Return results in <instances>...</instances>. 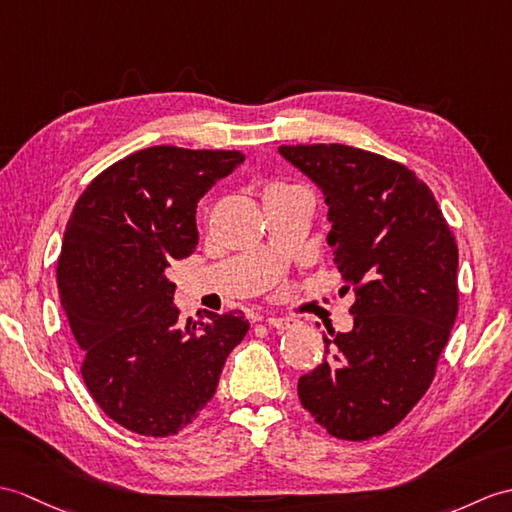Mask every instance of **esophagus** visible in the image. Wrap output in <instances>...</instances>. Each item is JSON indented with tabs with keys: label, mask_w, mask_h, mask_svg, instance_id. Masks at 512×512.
Masks as SVG:
<instances>
[{
	"label": "esophagus",
	"mask_w": 512,
	"mask_h": 512,
	"mask_svg": "<svg viewBox=\"0 0 512 512\" xmlns=\"http://www.w3.org/2000/svg\"><path fill=\"white\" fill-rule=\"evenodd\" d=\"M266 323L270 325V327H275V329H292L294 325H296V320L294 318H283V316H266L264 318Z\"/></svg>",
	"instance_id": "obj_1"
}]
</instances>
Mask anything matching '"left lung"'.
<instances>
[{"instance_id": "obj_1", "label": "left lung", "mask_w": 512, "mask_h": 512, "mask_svg": "<svg viewBox=\"0 0 512 512\" xmlns=\"http://www.w3.org/2000/svg\"><path fill=\"white\" fill-rule=\"evenodd\" d=\"M279 152L323 189L342 290H355L353 329L325 338L299 399L331 436L368 441L406 417L436 375L458 314L456 237L403 163L342 144Z\"/></svg>"}]
</instances>
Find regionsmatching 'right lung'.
Listing matches in <instances>:
<instances>
[{
    "instance_id": "right-lung-1",
    "label": "right lung",
    "mask_w": 512,
    "mask_h": 512,
    "mask_svg": "<svg viewBox=\"0 0 512 512\" xmlns=\"http://www.w3.org/2000/svg\"><path fill=\"white\" fill-rule=\"evenodd\" d=\"M242 161L240 150H137L95 176L71 211L58 294L87 390L130 432L161 438L192 423L251 327L240 312L178 325L165 275L198 244V200Z\"/></svg>"
}]
</instances>
